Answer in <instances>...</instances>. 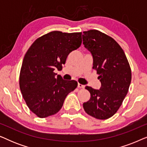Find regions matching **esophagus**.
<instances>
[{"instance_id": "esophagus-1", "label": "esophagus", "mask_w": 147, "mask_h": 147, "mask_svg": "<svg viewBox=\"0 0 147 147\" xmlns=\"http://www.w3.org/2000/svg\"><path fill=\"white\" fill-rule=\"evenodd\" d=\"M78 87L79 88H85V86L82 85V84H78Z\"/></svg>"}]
</instances>
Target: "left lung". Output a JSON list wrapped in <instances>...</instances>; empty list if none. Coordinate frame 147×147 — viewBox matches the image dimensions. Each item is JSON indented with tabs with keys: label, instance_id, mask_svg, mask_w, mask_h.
<instances>
[{
	"label": "left lung",
	"instance_id": "obj_1",
	"mask_svg": "<svg viewBox=\"0 0 147 147\" xmlns=\"http://www.w3.org/2000/svg\"><path fill=\"white\" fill-rule=\"evenodd\" d=\"M83 44L93 57V69L99 74V90L86 86L90 98L83 104L86 113L100 120L117 112L128 93L131 69L125 53L114 39L97 30L83 32Z\"/></svg>",
	"mask_w": 147,
	"mask_h": 147
}]
</instances>
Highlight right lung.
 I'll list each match as a JSON object with an SVG mask.
<instances>
[{
    "mask_svg": "<svg viewBox=\"0 0 147 147\" xmlns=\"http://www.w3.org/2000/svg\"><path fill=\"white\" fill-rule=\"evenodd\" d=\"M82 44V33L52 31L36 39L24 57L19 86L30 110L39 118L58 112L67 94L78 86L64 80L54 70H61L67 55Z\"/></svg>",
    "mask_w": 147,
    "mask_h": 147,
    "instance_id": "1",
    "label": "right lung"
}]
</instances>
